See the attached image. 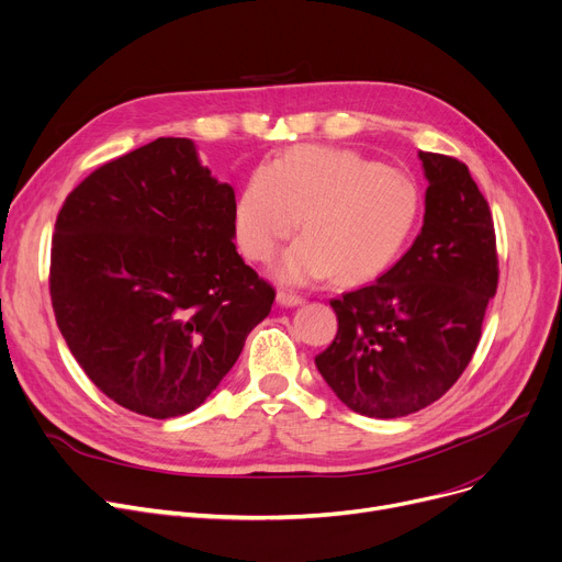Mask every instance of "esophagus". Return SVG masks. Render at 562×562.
<instances>
[{
    "mask_svg": "<svg viewBox=\"0 0 562 562\" xmlns=\"http://www.w3.org/2000/svg\"><path fill=\"white\" fill-rule=\"evenodd\" d=\"M303 303H305V299L299 296V293H291V291H284V289L278 291V305H282V307H299Z\"/></svg>",
    "mask_w": 562,
    "mask_h": 562,
    "instance_id": "1",
    "label": "esophagus"
}]
</instances>
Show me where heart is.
Returning a JSON list of instances; mask_svg holds the SVG:
<instances>
[{
    "instance_id": "heart-1",
    "label": "heart",
    "mask_w": 562,
    "mask_h": 562,
    "mask_svg": "<svg viewBox=\"0 0 562 562\" xmlns=\"http://www.w3.org/2000/svg\"><path fill=\"white\" fill-rule=\"evenodd\" d=\"M419 212V187L405 170L348 147L296 145L250 177L236 202L234 232L248 259L269 261L303 225L276 276L307 284L337 273L358 284L401 257Z\"/></svg>"
}]
</instances>
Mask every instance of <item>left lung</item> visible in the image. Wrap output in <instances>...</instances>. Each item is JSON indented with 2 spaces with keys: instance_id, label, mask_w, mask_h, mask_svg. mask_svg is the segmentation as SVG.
I'll use <instances>...</instances> for the list:
<instances>
[{
  "instance_id": "obj_1",
  "label": "left lung",
  "mask_w": 562,
  "mask_h": 562,
  "mask_svg": "<svg viewBox=\"0 0 562 562\" xmlns=\"http://www.w3.org/2000/svg\"><path fill=\"white\" fill-rule=\"evenodd\" d=\"M419 159V236L373 284L330 301L337 337L314 358L337 398L375 419L412 415L456 385L498 282L492 212L469 168L435 153Z\"/></svg>"
}]
</instances>
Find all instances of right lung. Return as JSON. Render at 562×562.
Listing matches in <instances>:
<instances>
[{
    "label": "right lung",
    "instance_id": "obj_1",
    "mask_svg": "<svg viewBox=\"0 0 562 562\" xmlns=\"http://www.w3.org/2000/svg\"><path fill=\"white\" fill-rule=\"evenodd\" d=\"M236 200L191 138L117 157L66 198L52 236V307L111 401L153 419L200 407L271 312L273 286L234 246Z\"/></svg>",
    "mask_w": 562,
    "mask_h": 562
}]
</instances>
